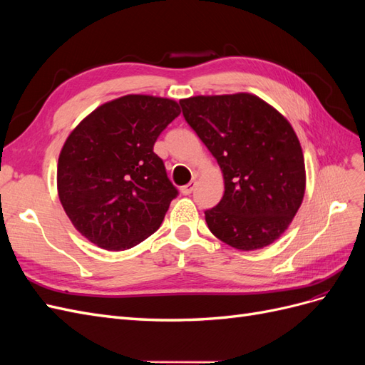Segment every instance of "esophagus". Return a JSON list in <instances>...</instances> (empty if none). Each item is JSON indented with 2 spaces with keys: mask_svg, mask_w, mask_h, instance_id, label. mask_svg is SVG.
I'll list each match as a JSON object with an SVG mask.
<instances>
[{
  "mask_svg": "<svg viewBox=\"0 0 365 365\" xmlns=\"http://www.w3.org/2000/svg\"><path fill=\"white\" fill-rule=\"evenodd\" d=\"M195 187H196V182H195V181H190L189 184H185V185L181 187V193H182V195H190V193L195 190Z\"/></svg>",
  "mask_w": 365,
  "mask_h": 365,
  "instance_id": "1",
  "label": "esophagus"
}]
</instances>
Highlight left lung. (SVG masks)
I'll return each mask as SVG.
<instances>
[{
    "instance_id": "1",
    "label": "left lung",
    "mask_w": 365,
    "mask_h": 365,
    "mask_svg": "<svg viewBox=\"0 0 365 365\" xmlns=\"http://www.w3.org/2000/svg\"><path fill=\"white\" fill-rule=\"evenodd\" d=\"M180 105L224 173L222 200L205 210L210 231L244 251L272 244L304 196V158L289 121L247 93L197 96Z\"/></svg>"
}]
</instances>
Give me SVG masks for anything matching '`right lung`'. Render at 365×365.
I'll list each match as a JSON object with an SVG mask.
<instances>
[{
	"label": "right lung",
	"mask_w": 365,
	"mask_h": 365,
	"mask_svg": "<svg viewBox=\"0 0 365 365\" xmlns=\"http://www.w3.org/2000/svg\"><path fill=\"white\" fill-rule=\"evenodd\" d=\"M180 114L170 98L130 94L98 106L65 141L59 200L97 247L123 251L160 228L178 190L153 145Z\"/></svg>",
	"instance_id": "add662e5"
}]
</instances>
